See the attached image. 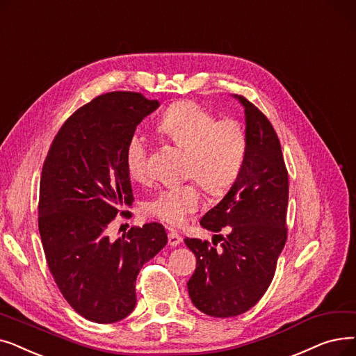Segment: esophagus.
I'll list each match as a JSON object with an SVG mask.
<instances>
[{"label": "esophagus", "instance_id": "1", "mask_svg": "<svg viewBox=\"0 0 356 356\" xmlns=\"http://www.w3.org/2000/svg\"><path fill=\"white\" fill-rule=\"evenodd\" d=\"M181 242H182V238H181V236H179L177 232H174V230H169V232H168V243H169V246L175 248V246H178Z\"/></svg>", "mask_w": 356, "mask_h": 356}]
</instances>
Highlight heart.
Returning a JSON list of instances; mask_svg holds the SVG:
<instances>
[{
    "label": "heart",
    "mask_w": 356,
    "mask_h": 356,
    "mask_svg": "<svg viewBox=\"0 0 356 356\" xmlns=\"http://www.w3.org/2000/svg\"><path fill=\"white\" fill-rule=\"evenodd\" d=\"M156 130L185 150L184 174L197 182L161 188L146 200L145 211L169 226H181L201 206L198 183L210 195L220 197L239 178L248 155V133L238 118H218L195 101H181L169 107L159 118ZM124 161L133 181H147L149 149L139 134L129 139Z\"/></svg>",
    "instance_id": "b5f03b06"
}]
</instances>
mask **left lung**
<instances>
[{"instance_id": "obj_1", "label": "left lung", "mask_w": 356, "mask_h": 356, "mask_svg": "<svg viewBox=\"0 0 356 356\" xmlns=\"http://www.w3.org/2000/svg\"><path fill=\"white\" fill-rule=\"evenodd\" d=\"M238 98L246 114V161L226 197L200 222L227 236L216 234L220 249L207 241H184L197 259L187 282L191 301L204 314L222 318L239 316L261 300L286 242L289 172L280 139L257 106Z\"/></svg>"}]
</instances>
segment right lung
<instances>
[{"label":"right lung","mask_w":356,"mask_h":356,"mask_svg":"<svg viewBox=\"0 0 356 356\" xmlns=\"http://www.w3.org/2000/svg\"><path fill=\"white\" fill-rule=\"evenodd\" d=\"M158 99L114 91L79 107L62 124L43 163L39 232L50 273L70 306L95 323H114L136 306L143 264L166 245L162 225L131 227L117 241L108 229L134 200L124 152Z\"/></svg>","instance_id":"1"}]
</instances>
